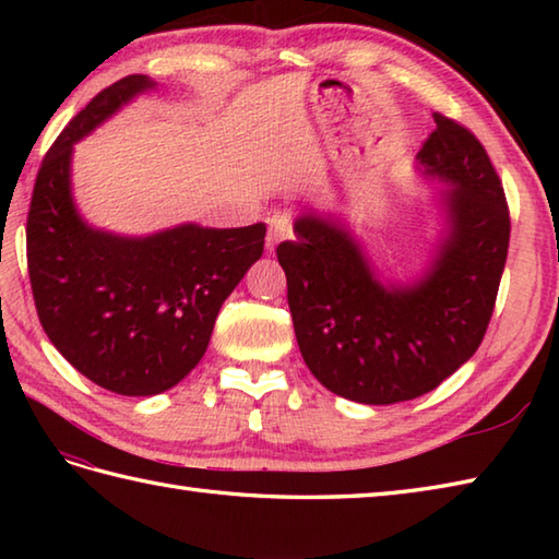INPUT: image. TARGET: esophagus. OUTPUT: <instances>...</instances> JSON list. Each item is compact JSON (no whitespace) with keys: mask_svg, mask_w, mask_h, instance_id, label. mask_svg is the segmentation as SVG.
I'll use <instances>...</instances> for the list:
<instances>
[{"mask_svg":"<svg viewBox=\"0 0 559 559\" xmlns=\"http://www.w3.org/2000/svg\"><path fill=\"white\" fill-rule=\"evenodd\" d=\"M288 235H290V225H288L286 218H271L269 233H266V252H269V254L276 252L278 242L286 240Z\"/></svg>","mask_w":559,"mask_h":559,"instance_id":"obj_1","label":"esophagus"}]
</instances>
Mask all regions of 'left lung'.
<instances>
[{
  "instance_id": "left-lung-1",
  "label": "left lung",
  "mask_w": 559,
  "mask_h": 559,
  "mask_svg": "<svg viewBox=\"0 0 559 559\" xmlns=\"http://www.w3.org/2000/svg\"><path fill=\"white\" fill-rule=\"evenodd\" d=\"M435 122L415 160L447 185L444 225L420 278L379 281L360 242L312 213L276 249L305 365L367 406L418 399L454 374L488 331L504 271L512 225L500 177L466 127L439 112Z\"/></svg>"
}]
</instances>
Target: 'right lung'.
Here are the masks:
<instances>
[{
    "label": "right lung",
    "instance_id": "add662e5",
    "mask_svg": "<svg viewBox=\"0 0 559 559\" xmlns=\"http://www.w3.org/2000/svg\"><path fill=\"white\" fill-rule=\"evenodd\" d=\"M156 88L144 74L100 91L64 132L35 177L28 276L52 346L98 384L122 396L173 389L204 358L225 298L264 252L266 225L175 228L124 237L81 218L71 197L74 144Z\"/></svg>",
    "mask_w": 559,
    "mask_h": 559
}]
</instances>
